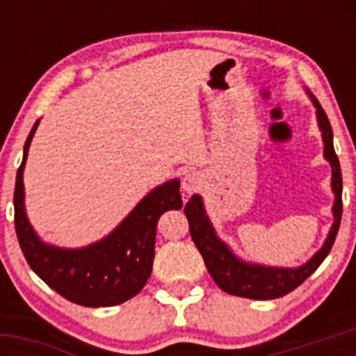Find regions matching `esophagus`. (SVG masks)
Here are the masks:
<instances>
[{
	"label": "esophagus",
	"instance_id": "obj_1",
	"mask_svg": "<svg viewBox=\"0 0 356 356\" xmlns=\"http://www.w3.org/2000/svg\"><path fill=\"white\" fill-rule=\"evenodd\" d=\"M181 186L182 191L191 195V193L198 191L201 186H203V179H201V175L196 174V172H188V174H184V177H182Z\"/></svg>",
	"mask_w": 356,
	"mask_h": 356
}]
</instances>
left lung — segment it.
I'll return each instance as SVG.
<instances>
[{
  "label": "left lung",
  "instance_id": "left-lung-1",
  "mask_svg": "<svg viewBox=\"0 0 356 356\" xmlns=\"http://www.w3.org/2000/svg\"><path fill=\"white\" fill-rule=\"evenodd\" d=\"M312 103L317 113L318 129L322 132V143H324V158L331 163L332 179L331 188L334 193L332 215L334 222L331 225L327 238L321 250L300 267H268V265L251 264L245 261L229 248L227 243L222 241L217 236V231L211 225L208 218L207 210H204L203 198L200 195H193L191 200L186 203L184 213L189 222V232L195 241L196 248L203 257L204 265L210 272L215 284L222 291L234 296L250 298V300H275V298L286 296L298 286L303 284L312 274L318 268V265L325 260L336 239L337 231L341 224V213H343V179H341L339 160H337L336 152L332 145V129L329 124V118L325 115L321 103L317 102L314 95L307 89Z\"/></svg>",
  "mask_w": 356,
  "mask_h": 356
}]
</instances>
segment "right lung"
<instances>
[{
  "label": "right lung",
  "instance_id": "right-lung-1",
  "mask_svg": "<svg viewBox=\"0 0 356 356\" xmlns=\"http://www.w3.org/2000/svg\"><path fill=\"white\" fill-rule=\"evenodd\" d=\"M39 120L24 145L17 172L15 231L32 270L51 289L82 307H115L145 288L155 258L156 225L167 210H181V181L172 179L149 191L134 210L99 241L84 248H60L42 241L25 211L24 168Z\"/></svg>",
  "mask_w": 356,
  "mask_h": 356
}]
</instances>
